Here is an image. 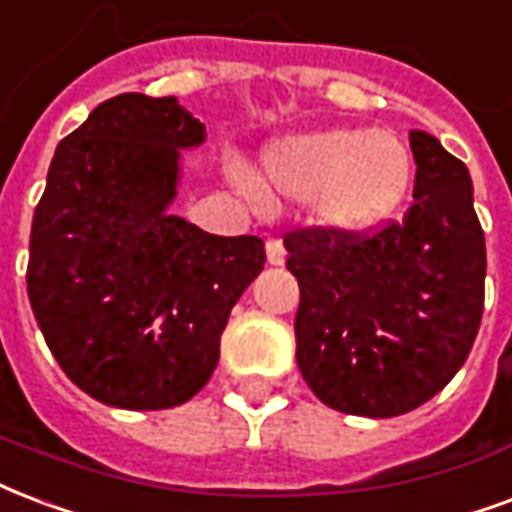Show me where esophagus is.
I'll list each match as a JSON object with an SVG mask.
<instances>
[{"label": "esophagus", "mask_w": 512, "mask_h": 512, "mask_svg": "<svg viewBox=\"0 0 512 512\" xmlns=\"http://www.w3.org/2000/svg\"><path fill=\"white\" fill-rule=\"evenodd\" d=\"M265 255H268V263L271 265H282L287 252H284V244L279 239H268L265 241Z\"/></svg>", "instance_id": "1"}]
</instances>
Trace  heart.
<instances>
[{
    "label": "heart",
    "instance_id": "heart-1",
    "mask_svg": "<svg viewBox=\"0 0 512 512\" xmlns=\"http://www.w3.org/2000/svg\"><path fill=\"white\" fill-rule=\"evenodd\" d=\"M265 187L311 201L319 222L338 233H365L395 212L411 182V155L386 131L330 128L284 139L265 152ZM249 195L257 185L241 179Z\"/></svg>",
    "mask_w": 512,
    "mask_h": 512
}]
</instances>
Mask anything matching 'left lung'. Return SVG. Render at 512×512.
<instances>
[{
  "instance_id": "left-lung-1",
  "label": "left lung",
  "mask_w": 512,
  "mask_h": 512,
  "mask_svg": "<svg viewBox=\"0 0 512 512\" xmlns=\"http://www.w3.org/2000/svg\"><path fill=\"white\" fill-rule=\"evenodd\" d=\"M413 204L365 233L284 236L298 279L295 360L325 405L389 419L435 397L462 368L483 317L486 239L473 179L435 136L411 131Z\"/></svg>"
}]
</instances>
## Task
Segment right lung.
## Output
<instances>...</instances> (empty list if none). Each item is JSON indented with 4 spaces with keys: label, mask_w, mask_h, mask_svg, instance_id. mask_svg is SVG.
Masks as SVG:
<instances>
[{
    "label": "right lung",
    "mask_w": 512,
    "mask_h": 512,
    "mask_svg": "<svg viewBox=\"0 0 512 512\" xmlns=\"http://www.w3.org/2000/svg\"><path fill=\"white\" fill-rule=\"evenodd\" d=\"M204 139L174 96L120 93L61 139L34 209L31 311L66 376L112 408L163 411L198 395L230 308L263 271V239L169 214L179 150Z\"/></svg>",
    "instance_id": "obj_1"
}]
</instances>
